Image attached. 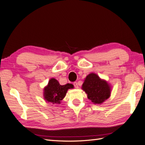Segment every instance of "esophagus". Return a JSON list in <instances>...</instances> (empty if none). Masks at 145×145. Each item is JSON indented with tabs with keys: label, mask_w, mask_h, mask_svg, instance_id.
Wrapping results in <instances>:
<instances>
[{
	"label": "esophagus",
	"mask_w": 145,
	"mask_h": 145,
	"mask_svg": "<svg viewBox=\"0 0 145 145\" xmlns=\"http://www.w3.org/2000/svg\"><path fill=\"white\" fill-rule=\"evenodd\" d=\"M73 85H74V87H75V88H78V84H77V83L76 82H74V83H73Z\"/></svg>",
	"instance_id": "1"
}]
</instances>
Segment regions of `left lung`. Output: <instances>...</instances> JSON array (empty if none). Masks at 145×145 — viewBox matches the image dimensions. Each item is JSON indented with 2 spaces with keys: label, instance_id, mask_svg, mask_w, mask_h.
Wrapping results in <instances>:
<instances>
[{
  "label": "left lung",
  "instance_id": "left-lung-1",
  "mask_svg": "<svg viewBox=\"0 0 145 145\" xmlns=\"http://www.w3.org/2000/svg\"><path fill=\"white\" fill-rule=\"evenodd\" d=\"M82 88L87 94L88 99L94 104H102L111 95V86L94 72L86 76Z\"/></svg>",
  "mask_w": 145,
  "mask_h": 145
}]
</instances>
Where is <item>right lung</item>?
I'll return each instance as SVG.
<instances>
[{"label": "right lung", "mask_w": 145, "mask_h": 145, "mask_svg": "<svg viewBox=\"0 0 145 145\" xmlns=\"http://www.w3.org/2000/svg\"><path fill=\"white\" fill-rule=\"evenodd\" d=\"M73 88V85L70 83L61 85L57 80L52 78L49 80L48 85L44 88L43 97L47 102L59 104L65 97L67 91Z\"/></svg>", "instance_id": "add662e5"}]
</instances>
